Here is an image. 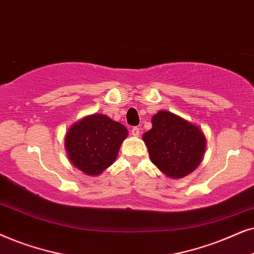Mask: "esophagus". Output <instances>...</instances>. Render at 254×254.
I'll return each mask as SVG.
<instances>
[{"label":"esophagus","instance_id":"34e87169","mask_svg":"<svg viewBox=\"0 0 254 254\" xmlns=\"http://www.w3.org/2000/svg\"><path fill=\"white\" fill-rule=\"evenodd\" d=\"M131 133H132V136H134V137H138L140 134V130H139V127H134L132 130H131Z\"/></svg>","mask_w":254,"mask_h":254}]
</instances>
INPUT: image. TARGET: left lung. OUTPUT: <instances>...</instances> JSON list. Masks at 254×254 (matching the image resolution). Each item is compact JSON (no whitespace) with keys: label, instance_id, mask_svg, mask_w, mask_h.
I'll list each match as a JSON object with an SVG mask.
<instances>
[{"label":"left lung","instance_id":"left-lung-1","mask_svg":"<svg viewBox=\"0 0 254 254\" xmlns=\"http://www.w3.org/2000/svg\"><path fill=\"white\" fill-rule=\"evenodd\" d=\"M151 161L172 179L187 177L197 168L205 151L202 130L170 111L152 117V129L143 134Z\"/></svg>","mask_w":254,"mask_h":254}]
</instances>
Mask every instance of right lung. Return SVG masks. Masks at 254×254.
<instances>
[{"label": "right lung", "mask_w": 254, "mask_h": 254, "mask_svg": "<svg viewBox=\"0 0 254 254\" xmlns=\"http://www.w3.org/2000/svg\"><path fill=\"white\" fill-rule=\"evenodd\" d=\"M127 136V130L123 124L106 115L94 114L69 127L65 148L74 166L84 174L95 177L116 160Z\"/></svg>", "instance_id": "1"}]
</instances>
